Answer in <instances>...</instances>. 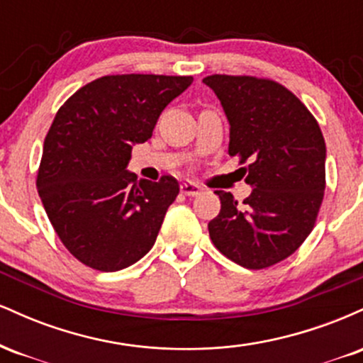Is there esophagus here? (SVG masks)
Listing matches in <instances>:
<instances>
[{"label": "esophagus", "mask_w": 363, "mask_h": 363, "mask_svg": "<svg viewBox=\"0 0 363 363\" xmlns=\"http://www.w3.org/2000/svg\"><path fill=\"white\" fill-rule=\"evenodd\" d=\"M201 187H199L198 184H194V182H182L181 184V193L186 194V196H198L201 194Z\"/></svg>", "instance_id": "34e87169"}]
</instances>
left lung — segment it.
<instances>
[{
    "mask_svg": "<svg viewBox=\"0 0 363 363\" xmlns=\"http://www.w3.org/2000/svg\"><path fill=\"white\" fill-rule=\"evenodd\" d=\"M230 123L228 155L239 158L252 193L242 203L225 191L208 223L215 247L247 269L291 256L311 234L326 187V145L311 111L269 78L210 74Z\"/></svg>",
    "mask_w": 363,
    "mask_h": 363,
    "instance_id": "obj_1",
    "label": "left lung"
}]
</instances>
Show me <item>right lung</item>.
<instances>
[{"label":"right lung","mask_w":363,"mask_h":363,"mask_svg":"<svg viewBox=\"0 0 363 363\" xmlns=\"http://www.w3.org/2000/svg\"><path fill=\"white\" fill-rule=\"evenodd\" d=\"M191 83L193 77L106 74L56 112L35 184L62 245L89 268L119 272L155 244L179 184L172 176L136 182L126 165L133 145L152 138L162 111Z\"/></svg>","instance_id":"add662e5"}]
</instances>
